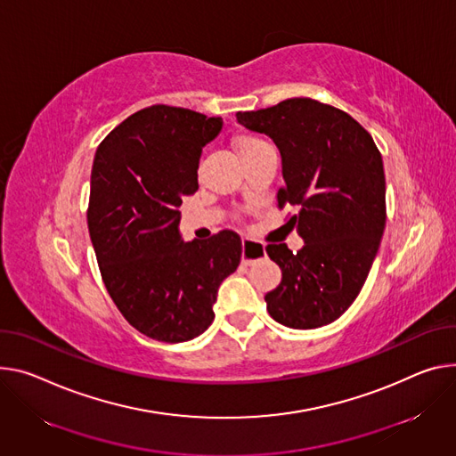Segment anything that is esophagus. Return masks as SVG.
Segmentation results:
<instances>
[{
  "label": "esophagus",
  "mask_w": 456,
  "mask_h": 456,
  "mask_svg": "<svg viewBox=\"0 0 456 456\" xmlns=\"http://www.w3.org/2000/svg\"><path fill=\"white\" fill-rule=\"evenodd\" d=\"M265 256V247L251 238H241V262L253 265Z\"/></svg>",
  "instance_id": "34e87169"
}]
</instances>
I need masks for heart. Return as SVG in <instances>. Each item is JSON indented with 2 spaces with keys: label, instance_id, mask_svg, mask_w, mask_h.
Returning <instances> with one entry per match:
<instances>
[{
  "label": "heart",
  "instance_id": "obj_1",
  "mask_svg": "<svg viewBox=\"0 0 456 456\" xmlns=\"http://www.w3.org/2000/svg\"><path fill=\"white\" fill-rule=\"evenodd\" d=\"M232 143H234V147H236V151H238L241 159L247 158V156H251V154H256V152H260V151H264L267 147H271L264 138H260L256 134H240V136L234 138Z\"/></svg>",
  "mask_w": 456,
  "mask_h": 456
}]
</instances>
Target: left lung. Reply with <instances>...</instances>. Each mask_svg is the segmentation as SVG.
Segmentation results:
<instances>
[{"instance_id":"8db88e82","label":"left lung","mask_w":456,"mask_h":456,"mask_svg":"<svg viewBox=\"0 0 456 456\" xmlns=\"http://www.w3.org/2000/svg\"><path fill=\"white\" fill-rule=\"evenodd\" d=\"M245 129L269 136L281 156L278 207L295 205L287 224L304 240L265 251L281 281L265 295L269 314L291 329H316L340 318L358 297L386 227L382 154L347 112L311 98L236 112Z\"/></svg>"}]
</instances>
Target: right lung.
I'll use <instances>...</instances> for the list:
<instances>
[{"instance_id":"obj_1","label":"right lung","mask_w":456,"mask_h":456,"mask_svg":"<svg viewBox=\"0 0 456 456\" xmlns=\"http://www.w3.org/2000/svg\"><path fill=\"white\" fill-rule=\"evenodd\" d=\"M222 127V118L152 105L121 121L94 156L87 224L103 283L126 320L158 342L201 335L241 258L232 231L192 241L178 231L201 149Z\"/></svg>"}]
</instances>
